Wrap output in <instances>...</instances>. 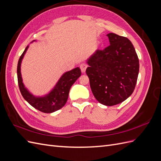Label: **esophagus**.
Here are the masks:
<instances>
[{"instance_id": "34e87169", "label": "esophagus", "mask_w": 161, "mask_h": 161, "mask_svg": "<svg viewBox=\"0 0 161 161\" xmlns=\"http://www.w3.org/2000/svg\"><path fill=\"white\" fill-rule=\"evenodd\" d=\"M80 70H81V72L82 73H85V71H86V69L87 68V64H86V63H82V64H81L80 65Z\"/></svg>"}]
</instances>
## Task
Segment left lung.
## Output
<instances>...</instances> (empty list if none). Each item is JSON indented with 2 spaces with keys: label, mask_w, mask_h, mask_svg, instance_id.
Returning <instances> with one entry per match:
<instances>
[{
  "label": "left lung",
  "mask_w": 161,
  "mask_h": 161,
  "mask_svg": "<svg viewBox=\"0 0 161 161\" xmlns=\"http://www.w3.org/2000/svg\"><path fill=\"white\" fill-rule=\"evenodd\" d=\"M110 45L97 50L88 60L86 73L95 99L107 106L119 104L132 94L139 72V60L127 37L109 33Z\"/></svg>",
  "instance_id": "1"
}]
</instances>
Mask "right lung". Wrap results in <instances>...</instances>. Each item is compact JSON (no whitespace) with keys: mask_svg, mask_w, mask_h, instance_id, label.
Masks as SVG:
<instances>
[{"mask_svg":"<svg viewBox=\"0 0 161 161\" xmlns=\"http://www.w3.org/2000/svg\"><path fill=\"white\" fill-rule=\"evenodd\" d=\"M28 47L29 46L26 47L18 61L17 79L19 89L23 98L34 108L43 113H53L63 108L66 104L70 87L81 75L80 69L77 67L64 73L49 93L43 97L34 96L24 85L21 73V62Z\"/></svg>","mask_w":161,"mask_h":161,"instance_id":"right-lung-1","label":"right lung"}]
</instances>
